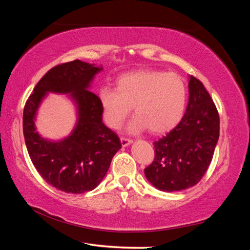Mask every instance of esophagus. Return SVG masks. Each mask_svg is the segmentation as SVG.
<instances>
[{
    "label": "esophagus",
    "instance_id": "1",
    "mask_svg": "<svg viewBox=\"0 0 250 250\" xmlns=\"http://www.w3.org/2000/svg\"><path fill=\"white\" fill-rule=\"evenodd\" d=\"M120 141H121L122 146H128L131 145V143H132V140H131V139L125 138V137H122V138L120 139Z\"/></svg>",
    "mask_w": 250,
    "mask_h": 250
}]
</instances>
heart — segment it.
<instances>
[{
  "label": "heart",
  "instance_id": "b5f03b06",
  "mask_svg": "<svg viewBox=\"0 0 250 250\" xmlns=\"http://www.w3.org/2000/svg\"><path fill=\"white\" fill-rule=\"evenodd\" d=\"M98 99L104 124L119 129L132 109L137 113L129 131L149 128L152 133H164L183 117L188 91L183 78L174 73L140 69L121 75L116 89L104 87Z\"/></svg>",
  "mask_w": 250,
  "mask_h": 250
}]
</instances>
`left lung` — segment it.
Returning <instances> with one entry per match:
<instances>
[{"instance_id": "left-lung-1", "label": "left lung", "mask_w": 250, "mask_h": 250, "mask_svg": "<svg viewBox=\"0 0 250 250\" xmlns=\"http://www.w3.org/2000/svg\"><path fill=\"white\" fill-rule=\"evenodd\" d=\"M184 117L166 137L155 141L154 161L145 168L147 181L160 191L176 192L201 181L219 138L216 105L197 78L189 76Z\"/></svg>"}]
</instances>
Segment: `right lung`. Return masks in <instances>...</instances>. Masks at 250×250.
Wrapping results in <instances>:
<instances>
[{
    "label": "right lung",
    "mask_w": 250,
    "mask_h": 250,
    "mask_svg": "<svg viewBox=\"0 0 250 250\" xmlns=\"http://www.w3.org/2000/svg\"><path fill=\"white\" fill-rule=\"evenodd\" d=\"M103 67L76 59L53 67L34 88L23 112V133L34 167L57 189L82 194L100 184L111 160L121 147L118 135L104 125L98 96L90 89ZM48 92L66 93L78 108V122L68 137L59 142L42 138L35 118Z\"/></svg>",
    "instance_id": "obj_1"
}]
</instances>
